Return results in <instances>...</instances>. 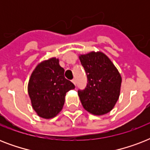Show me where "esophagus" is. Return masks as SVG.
Segmentation results:
<instances>
[{"instance_id":"1","label":"esophagus","mask_w":150,"mask_h":150,"mask_svg":"<svg viewBox=\"0 0 150 150\" xmlns=\"http://www.w3.org/2000/svg\"><path fill=\"white\" fill-rule=\"evenodd\" d=\"M71 82H73V84L75 85V86H76V80H75V79H72V80H71Z\"/></svg>"}]
</instances>
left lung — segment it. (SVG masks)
<instances>
[{
    "instance_id": "left-lung-1",
    "label": "left lung",
    "mask_w": 150,
    "mask_h": 150,
    "mask_svg": "<svg viewBox=\"0 0 150 150\" xmlns=\"http://www.w3.org/2000/svg\"><path fill=\"white\" fill-rule=\"evenodd\" d=\"M79 57L88 79L86 89L78 91L82 107L93 115H104L114 108L119 99L121 74L101 51L80 54Z\"/></svg>"
}]
</instances>
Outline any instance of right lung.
<instances>
[{"instance_id": "add662e5", "label": "right lung", "mask_w": 150, "mask_h": 150, "mask_svg": "<svg viewBox=\"0 0 150 150\" xmlns=\"http://www.w3.org/2000/svg\"><path fill=\"white\" fill-rule=\"evenodd\" d=\"M64 69L56 57L41 61L32 72L28 83V93L32 107L39 117L50 119L63 108L67 92L75 86L64 75Z\"/></svg>"}]
</instances>
